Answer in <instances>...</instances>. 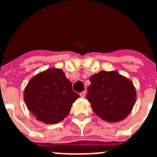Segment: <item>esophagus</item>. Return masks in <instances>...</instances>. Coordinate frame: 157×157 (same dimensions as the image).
Returning a JSON list of instances; mask_svg holds the SVG:
<instances>
[{"label": "esophagus", "mask_w": 157, "mask_h": 157, "mask_svg": "<svg viewBox=\"0 0 157 157\" xmlns=\"http://www.w3.org/2000/svg\"><path fill=\"white\" fill-rule=\"evenodd\" d=\"M86 94V91H83V92L80 93L79 95H80V97H81V98H85Z\"/></svg>", "instance_id": "obj_1"}]
</instances>
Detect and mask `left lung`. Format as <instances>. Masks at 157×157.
<instances>
[{"instance_id": "1", "label": "left lung", "mask_w": 157, "mask_h": 157, "mask_svg": "<svg viewBox=\"0 0 157 157\" xmlns=\"http://www.w3.org/2000/svg\"><path fill=\"white\" fill-rule=\"evenodd\" d=\"M90 80L86 98L94 113L109 123L127 118L136 101L132 82L115 71H101L93 75Z\"/></svg>"}]
</instances>
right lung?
Here are the masks:
<instances>
[{"instance_id": "right-lung-1", "label": "right lung", "mask_w": 157, "mask_h": 157, "mask_svg": "<svg viewBox=\"0 0 157 157\" xmlns=\"http://www.w3.org/2000/svg\"><path fill=\"white\" fill-rule=\"evenodd\" d=\"M30 112L46 124L61 122L68 116L72 104L79 98L72 84L59 68H50L32 78L23 93Z\"/></svg>"}]
</instances>
